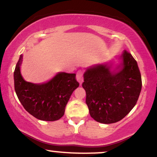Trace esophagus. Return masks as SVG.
<instances>
[{
  "instance_id": "1",
  "label": "esophagus",
  "mask_w": 157,
  "mask_h": 157,
  "mask_svg": "<svg viewBox=\"0 0 157 157\" xmlns=\"http://www.w3.org/2000/svg\"><path fill=\"white\" fill-rule=\"evenodd\" d=\"M76 79L80 84H82L83 82H84V76H83V73L81 71H78V73H77Z\"/></svg>"
}]
</instances>
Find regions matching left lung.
I'll return each mask as SVG.
<instances>
[{
  "label": "left lung",
  "instance_id": "left-lung-1",
  "mask_svg": "<svg viewBox=\"0 0 157 157\" xmlns=\"http://www.w3.org/2000/svg\"><path fill=\"white\" fill-rule=\"evenodd\" d=\"M114 71L111 65H97L85 71L82 86L91 117L98 122L112 124L124 118L138 101L142 80L138 63L127 51Z\"/></svg>",
  "mask_w": 157,
  "mask_h": 157
}]
</instances>
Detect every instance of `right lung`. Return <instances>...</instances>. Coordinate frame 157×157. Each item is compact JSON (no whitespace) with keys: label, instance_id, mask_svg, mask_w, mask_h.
<instances>
[{"label":"right lung","instance_id":"obj_1","mask_svg":"<svg viewBox=\"0 0 157 157\" xmlns=\"http://www.w3.org/2000/svg\"><path fill=\"white\" fill-rule=\"evenodd\" d=\"M22 55L19 57L14 72V89L25 109L36 119L56 121L65 113V106L79 84L75 73H58L48 82L33 84L24 80L20 73Z\"/></svg>","mask_w":157,"mask_h":157}]
</instances>
